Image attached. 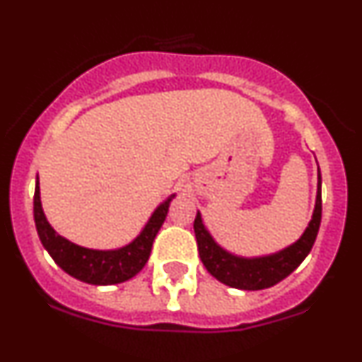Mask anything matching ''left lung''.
Masks as SVG:
<instances>
[{"label": "left lung", "instance_id": "8db88e82", "mask_svg": "<svg viewBox=\"0 0 362 362\" xmlns=\"http://www.w3.org/2000/svg\"><path fill=\"white\" fill-rule=\"evenodd\" d=\"M322 215V199H321V175H319L317 185V199H315V210L312 220L303 232L302 238L283 250L281 253L271 255V257L262 258H239L234 255L227 253L216 245L204 229L201 215L197 213L194 220V232H196L197 250H199L201 262L204 264L206 271L220 283L227 286L239 288V290H264L271 288L288 277L290 274L305 260L307 255L310 253L314 246L315 238H317L319 226H321Z\"/></svg>", "mask_w": 362, "mask_h": 362}]
</instances>
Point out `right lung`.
<instances>
[{"mask_svg":"<svg viewBox=\"0 0 362 362\" xmlns=\"http://www.w3.org/2000/svg\"><path fill=\"white\" fill-rule=\"evenodd\" d=\"M170 201L171 197L154 211L146 229L140 232L135 241L124 248L114 251L81 248L57 234L47 222V216L41 208L40 180H36V191H34V222H36L41 243L62 271L83 283L105 286V284H117L132 279L135 274L142 271L144 265L149 260L156 234L161 229L163 222L168 215Z\"/></svg>","mask_w":362,"mask_h":362,"instance_id":"add662e5","label":"right lung"}]
</instances>
